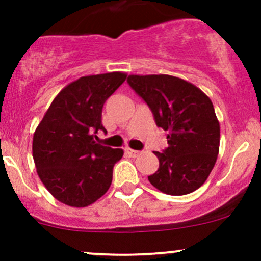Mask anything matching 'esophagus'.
Returning a JSON list of instances; mask_svg holds the SVG:
<instances>
[{"label":"esophagus","instance_id":"34e87169","mask_svg":"<svg viewBox=\"0 0 261 261\" xmlns=\"http://www.w3.org/2000/svg\"><path fill=\"white\" fill-rule=\"evenodd\" d=\"M125 151H126V154L130 155L131 158H136L139 154H140V151H138V150H133V149H130V147L125 149Z\"/></svg>","mask_w":261,"mask_h":261}]
</instances>
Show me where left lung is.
<instances>
[{
    "mask_svg": "<svg viewBox=\"0 0 261 261\" xmlns=\"http://www.w3.org/2000/svg\"><path fill=\"white\" fill-rule=\"evenodd\" d=\"M127 83L150 107L156 125L169 131L167 149L155 151L159 169L147 179L170 196L198 189L220 149V122L211 99L194 84L168 74H131Z\"/></svg>",
    "mask_w": 261,
    "mask_h": 261,
    "instance_id": "1",
    "label": "left lung"
}]
</instances>
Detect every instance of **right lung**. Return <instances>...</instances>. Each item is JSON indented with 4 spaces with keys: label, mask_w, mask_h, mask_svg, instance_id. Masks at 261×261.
Wrapping results in <instances>:
<instances>
[{
    "label": "right lung",
    "mask_w": 261,
    "mask_h": 261,
    "mask_svg": "<svg viewBox=\"0 0 261 261\" xmlns=\"http://www.w3.org/2000/svg\"><path fill=\"white\" fill-rule=\"evenodd\" d=\"M121 72L86 75L62 89L51 102L33 139L36 172L55 199L87 207L112 183L114 165L122 149L97 144L106 99L123 83Z\"/></svg>",
    "instance_id": "add662e5"
}]
</instances>
